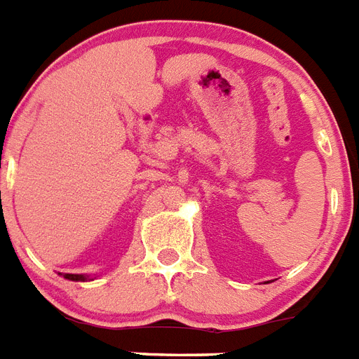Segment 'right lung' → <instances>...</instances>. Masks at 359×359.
<instances>
[{
	"label": "right lung",
	"instance_id": "right-lung-1",
	"mask_svg": "<svg viewBox=\"0 0 359 359\" xmlns=\"http://www.w3.org/2000/svg\"><path fill=\"white\" fill-rule=\"evenodd\" d=\"M61 274V273H59ZM65 278L67 280H72V282H85V280H88V276L86 274H70V273H65L63 274Z\"/></svg>",
	"mask_w": 359,
	"mask_h": 359
}]
</instances>
